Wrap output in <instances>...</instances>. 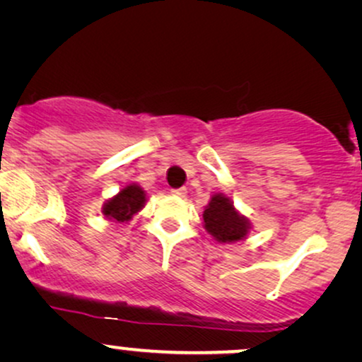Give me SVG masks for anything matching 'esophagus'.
I'll list each match as a JSON object with an SVG mask.
<instances>
[{"mask_svg":"<svg viewBox=\"0 0 362 362\" xmlns=\"http://www.w3.org/2000/svg\"><path fill=\"white\" fill-rule=\"evenodd\" d=\"M170 194L175 195V197H185L187 195V189H173Z\"/></svg>","mask_w":362,"mask_h":362,"instance_id":"34e87169","label":"esophagus"}]
</instances>
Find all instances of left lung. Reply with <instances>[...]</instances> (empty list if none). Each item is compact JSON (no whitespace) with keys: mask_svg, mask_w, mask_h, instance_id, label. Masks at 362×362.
Segmentation results:
<instances>
[{"mask_svg":"<svg viewBox=\"0 0 362 362\" xmlns=\"http://www.w3.org/2000/svg\"><path fill=\"white\" fill-rule=\"evenodd\" d=\"M204 228L218 244H235L247 239L252 223L235 209L230 197L217 192L204 210Z\"/></svg>","mask_w":362,"mask_h":362,"instance_id":"1","label":"left lung"}]
</instances>
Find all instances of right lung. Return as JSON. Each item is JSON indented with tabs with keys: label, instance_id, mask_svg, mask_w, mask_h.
I'll return each instance as SVG.
<instances>
[{
	"label": "right lung",
	"instance_id": "add662e5",
	"mask_svg": "<svg viewBox=\"0 0 362 362\" xmlns=\"http://www.w3.org/2000/svg\"><path fill=\"white\" fill-rule=\"evenodd\" d=\"M147 200L148 197L145 190L136 182H132L120 189L117 195L110 197L103 204L102 214L108 222L128 223L135 214H139L145 207Z\"/></svg>",
	"mask_w": 362,
	"mask_h": 362
}]
</instances>
